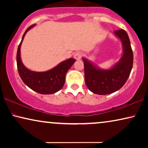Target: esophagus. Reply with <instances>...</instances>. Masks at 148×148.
<instances>
[{"instance_id":"esophagus-1","label":"esophagus","mask_w":148,"mask_h":148,"mask_svg":"<svg viewBox=\"0 0 148 148\" xmlns=\"http://www.w3.org/2000/svg\"><path fill=\"white\" fill-rule=\"evenodd\" d=\"M82 56H83V52H80V51L75 52V54H74V57L76 60L81 59Z\"/></svg>"}]
</instances>
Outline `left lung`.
Here are the masks:
<instances>
[{
  "label": "left lung",
  "instance_id": "1",
  "mask_svg": "<svg viewBox=\"0 0 148 148\" xmlns=\"http://www.w3.org/2000/svg\"><path fill=\"white\" fill-rule=\"evenodd\" d=\"M123 46L120 61L110 70H101L84 58L85 82L91 92L99 95L112 94L124 86L133 67V54L128 34L124 29L115 30Z\"/></svg>",
  "mask_w": 148,
  "mask_h": 148
}]
</instances>
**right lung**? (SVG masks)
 <instances>
[{
  "mask_svg": "<svg viewBox=\"0 0 148 148\" xmlns=\"http://www.w3.org/2000/svg\"><path fill=\"white\" fill-rule=\"evenodd\" d=\"M34 25H32L26 29L18 46L17 52L18 72L24 84L32 90L39 94H52L59 91L64 86L66 72L76 60L71 58L62 62L52 69L46 72H34L27 69L21 62L20 48L25 34Z\"/></svg>",
  "mask_w": 148,
  "mask_h": 148,
  "instance_id": "obj_1",
  "label": "right lung"
}]
</instances>
